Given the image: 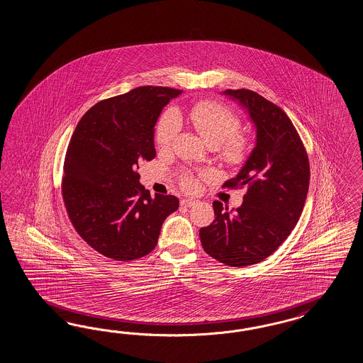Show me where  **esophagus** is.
I'll return each mask as SVG.
<instances>
[{
	"label": "esophagus",
	"mask_w": 363,
	"mask_h": 363,
	"mask_svg": "<svg viewBox=\"0 0 363 363\" xmlns=\"http://www.w3.org/2000/svg\"><path fill=\"white\" fill-rule=\"evenodd\" d=\"M196 199H191V198H185V199H182L181 201V205L182 206H185V208H190V206H193V205H196Z\"/></svg>",
	"instance_id": "1"
}]
</instances>
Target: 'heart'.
I'll return each mask as SVG.
<instances>
[{"mask_svg":"<svg viewBox=\"0 0 363 363\" xmlns=\"http://www.w3.org/2000/svg\"><path fill=\"white\" fill-rule=\"evenodd\" d=\"M189 120L209 146H220V158L228 165H241L246 160L250 143L246 135L235 133L241 122L233 111L217 102L202 101L190 109ZM179 128L178 113L176 110H167L157 123L155 141L160 146H169L174 141ZM181 185L185 190L193 191L198 186L197 178L191 173H184Z\"/></svg>","mask_w":363,"mask_h":363,"instance_id":"1","label":"heart"}]
</instances>
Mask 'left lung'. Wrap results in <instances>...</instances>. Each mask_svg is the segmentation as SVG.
<instances>
[{"instance_id":"8db88e82","label":"left lung","mask_w":363,"mask_h":363,"mask_svg":"<svg viewBox=\"0 0 363 363\" xmlns=\"http://www.w3.org/2000/svg\"><path fill=\"white\" fill-rule=\"evenodd\" d=\"M222 94L247 111L255 128L245 165L225 187H246L241 206L231 211L213 202L214 220L199 230L202 247L222 264H258L296 228L308 197L310 166L305 146L285 111L247 89Z\"/></svg>"}]
</instances>
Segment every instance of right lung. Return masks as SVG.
Returning <instances> with one entry per match:
<instances>
[{
  "mask_svg": "<svg viewBox=\"0 0 363 363\" xmlns=\"http://www.w3.org/2000/svg\"><path fill=\"white\" fill-rule=\"evenodd\" d=\"M182 90L141 86L99 101L84 114L67 146L62 197L84 241L116 261H132L155 247L162 223L174 213V196L140 184L141 161L155 157L154 126Z\"/></svg>",
  "mask_w": 363,
  "mask_h": 363,
  "instance_id": "right-lung-1",
  "label": "right lung"
}]
</instances>
